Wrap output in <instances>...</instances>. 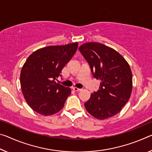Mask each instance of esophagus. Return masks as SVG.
I'll return each mask as SVG.
<instances>
[{"instance_id":"obj_1","label":"esophagus","mask_w":152,"mask_h":152,"mask_svg":"<svg viewBox=\"0 0 152 152\" xmlns=\"http://www.w3.org/2000/svg\"><path fill=\"white\" fill-rule=\"evenodd\" d=\"M73 89L75 91H81L82 90V88H77V87H75V86H74V87H73Z\"/></svg>"}]
</instances>
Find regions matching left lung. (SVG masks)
<instances>
[{
	"instance_id": "1",
	"label": "left lung",
	"mask_w": 152,
	"mask_h": 152,
	"mask_svg": "<svg viewBox=\"0 0 152 152\" xmlns=\"http://www.w3.org/2000/svg\"><path fill=\"white\" fill-rule=\"evenodd\" d=\"M78 49L94 78L101 80L99 90L85 103L86 110L100 120L117 114L132 92V76L129 64L116 50L101 43H85Z\"/></svg>"
}]
</instances>
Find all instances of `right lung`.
Masks as SVG:
<instances>
[{
  "instance_id": "obj_1",
  "label": "right lung",
  "mask_w": 152,
  "mask_h": 152,
  "mask_svg": "<svg viewBox=\"0 0 152 152\" xmlns=\"http://www.w3.org/2000/svg\"><path fill=\"white\" fill-rule=\"evenodd\" d=\"M78 42L61 46H49L31 54L23 64L20 84L23 97L38 114L49 115L64 106L71 88L56 83L62 69L71 59Z\"/></svg>"
}]
</instances>
